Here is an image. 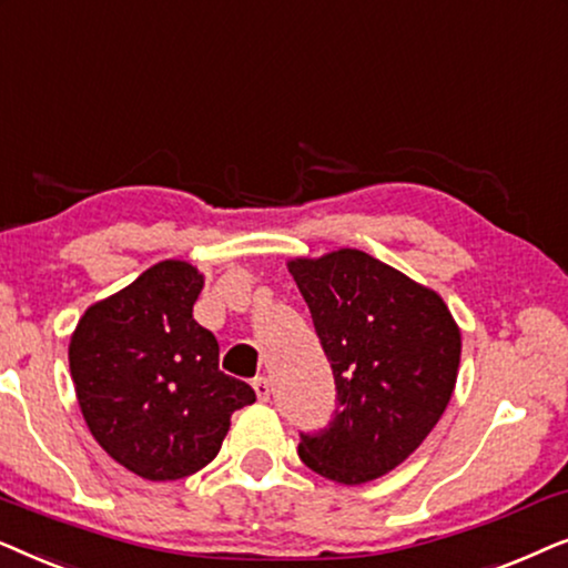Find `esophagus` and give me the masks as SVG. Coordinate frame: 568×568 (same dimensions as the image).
Masks as SVG:
<instances>
[{
	"label": "esophagus",
	"instance_id": "esophagus-1",
	"mask_svg": "<svg viewBox=\"0 0 568 568\" xmlns=\"http://www.w3.org/2000/svg\"><path fill=\"white\" fill-rule=\"evenodd\" d=\"M252 384H254V392H256V397H260L262 403H267V399H270V392H272L267 376H256V379H254Z\"/></svg>",
	"mask_w": 568,
	"mask_h": 568
}]
</instances>
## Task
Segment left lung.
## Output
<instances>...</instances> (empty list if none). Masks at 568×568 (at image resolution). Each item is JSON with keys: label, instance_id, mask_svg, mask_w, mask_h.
<instances>
[{"label": "left lung", "instance_id": "obj_1", "mask_svg": "<svg viewBox=\"0 0 568 568\" xmlns=\"http://www.w3.org/2000/svg\"><path fill=\"white\" fill-rule=\"evenodd\" d=\"M335 376L327 426L298 455L324 478L358 486L405 463L455 392L459 327L434 291L358 248L288 264Z\"/></svg>", "mask_w": 568, "mask_h": 568}]
</instances>
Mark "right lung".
Instances as JSON below:
<instances>
[{
  "label": "right lung",
  "mask_w": 568,
  "mask_h": 568,
  "mask_svg": "<svg viewBox=\"0 0 568 568\" xmlns=\"http://www.w3.org/2000/svg\"><path fill=\"white\" fill-rule=\"evenodd\" d=\"M200 272L158 262L82 316L70 372L90 434L145 480H179L213 463L231 415L252 405L246 382L217 368V339L194 322Z\"/></svg>",
  "instance_id": "add662e5"
}]
</instances>
